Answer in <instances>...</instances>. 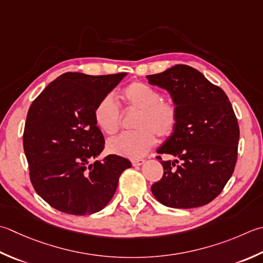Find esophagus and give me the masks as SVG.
Instances as JSON below:
<instances>
[{
	"mask_svg": "<svg viewBox=\"0 0 263 263\" xmlns=\"http://www.w3.org/2000/svg\"><path fill=\"white\" fill-rule=\"evenodd\" d=\"M132 165L133 166H139V165H142L143 163H145V159H141V158H138V159H132Z\"/></svg>",
	"mask_w": 263,
	"mask_h": 263,
	"instance_id": "esophagus-1",
	"label": "esophagus"
}]
</instances>
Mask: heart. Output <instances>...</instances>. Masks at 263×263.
Listing matches in <instances>:
<instances>
[{"mask_svg":"<svg viewBox=\"0 0 263 263\" xmlns=\"http://www.w3.org/2000/svg\"><path fill=\"white\" fill-rule=\"evenodd\" d=\"M128 109L139 110L133 132L122 133L108 141V151L128 158H139L155 145L156 136L165 139L177 128L179 108L172 100L162 99V93L142 82H132L121 93ZM95 122L102 132L112 136L120 130L122 110L111 96H105L97 102Z\"/></svg>","mask_w":263,"mask_h":263,"instance_id":"heart-1","label":"heart"}]
</instances>
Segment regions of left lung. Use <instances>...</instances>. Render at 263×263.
Listing matches in <instances>:
<instances>
[{"label":"left lung","mask_w":263,"mask_h":263,"mask_svg":"<svg viewBox=\"0 0 263 263\" xmlns=\"http://www.w3.org/2000/svg\"><path fill=\"white\" fill-rule=\"evenodd\" d=\"M147 79L167 90L179 108L177 128L157 149L178 159L156 157L164 173L152 193L168 208L206 205L222 192L237 162L239 126L233 106L221 87L187 65Z\"/></svg>","instance_id":"1"}]
</instances>
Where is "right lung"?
<instances>
[{
  "label": "right lung",
  "instance_id": "1",
  "mask_svg": "<svg viewBox=\"0 0 263 263\" xmlns=\"http://www.w3.org/2000/svg\"><path fill=\"white\" fill-rule=\"evenodd\" d=\"M126 73L91 76L65 73L30 105L24 151L35 192L67 214H92L114 196L128 159L108 155L95 161L105 139L95 122V107Z\"/></svg>",
  "mask_w": 263,
  "mask_h": 263
}]
</instances>
